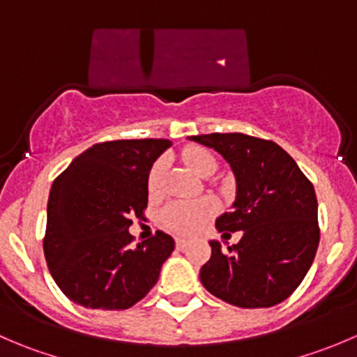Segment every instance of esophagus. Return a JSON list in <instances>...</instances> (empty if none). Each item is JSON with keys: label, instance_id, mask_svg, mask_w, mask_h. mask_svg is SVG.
Listing matches in <instances>:
<instances>
[{"label": "esophagus", "instance_id": "34e87169", "mask_svg": "<svg viewBox=\"0 0 357 357\" xmlns=\"http://www.w3.org/2000/svg\"><path fill=\"white\" fill-rule=\"evenodd\" d=\"M186 247H188V240L176 238V248H179V250H185Z\"/></svg>", "mask_w": 357, "mask_h": 357}]
</instances>
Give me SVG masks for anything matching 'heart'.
I'll list each match as a JSON object with an SVG mask.
<instances>
[{
    "label": "heart",
    "instance_id": "obj_1",
    "mask_svg": "<svg viewBox=\"0 0 357 357\" xmlns=\"http://www.w3.org/2000/svg\"><path fill=\"white\" fill-rule=\"evenodd\" d=\"M186 165L190 171L195 174L205 176L208 171H215V160L205 150L195 149L185 152ZM162 171H164V164L162 162H155L153 167L150 169L149 174V192L155 193L160 186ZM218 212V202L214 199H205L200 200H190V202H174V204L167 205L162 214L164 225L167 226L171 231L178 233V235H193V233L200 231L205 226V222Z\"/></svg>",
    "mask_w": 357,
    "mask_h": 357
}]
</instances>
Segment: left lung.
I'll use <instances>...</instances> for the list:
<instances>
[{"label": "left lung", "instance_id": "obj_1", "mask_svg": "<svg viewBox=\"0 0 357 357\" xmlns=\"http://www.w3.org/2000/svg\"><path fill=\"white\" fill-rule=\"evenodd\" d=\"M188 139L214 149L236 181L233 211L215 219L222 235L242 231V240L212 255L200 282L212 295L238 307L280 304L307 275L319 243L314 186L297 162L275 142L242 132H212Z\"/></svg>", "mask_w": 357, "mask_h": 357}]
</instances>
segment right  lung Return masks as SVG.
Masks as SVG:
<instances>
[{"instance_id":"obj_1","label":"right lung","mask_w":357,"mask_h":357,"mask_svg":"<svg viewBox=\"0 0 357 357\" xmlns=\"http://www.w3.org/2000/svg\"><path fill=\"white\" fill-rule=\"evenodd\" d=\"M172 143L117 139L82 152L53 181L48 199L46 264L74 304L121 311L157 283L174 240L157 231L131 247L129 226L149 204V174Z\"/></svg>"}]
</instances>
